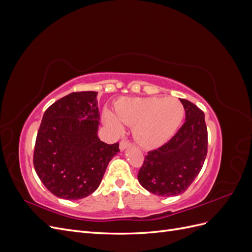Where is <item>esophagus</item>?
I'll list each match as a JSON object with an SVG mask.
<instances>
[{
    "instance_id": "1",
    "label": "esophagus",
    "mask_w": 252,
    "mask_h": 252,
    "mask_svg": "<svg viewBox=\"0 0 252 252\" xmlns=\"http://www.w3.org/2000/svg\"><path fill=\"white\" fill-rule=\"evenodd\" d=\"M130 146H131V143L129 142V141H127V140H122L120 142V149L121 150H125L126 148L130 147Z\"/></svg>"
}]
</instances>
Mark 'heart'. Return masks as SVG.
I'll list each match as a JSON object with an SVG mask.
<instances>
[{
	"instance_id": "b5f03b06",
	"label": "heart",
	"mask_w": 252,
	"mask_h": 252,
	"mask_svg": "<svg viewBox=\"0 0 252 252\" xmlns=\"http://www.w3.org/2000/svg\"><path fill=\"white\" fill-rule=\"evenodd\" d=\"M184 106L175 97H133L125 98L116 106V116L104 112L105 123L114 132L121 133L123 126H133V135L145 148L162 146L178 130L183 118Z\"/></svg>"
}]
</instances>
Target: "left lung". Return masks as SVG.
Returning <instances> with one entry per match:
<instances>
[{
	"mask_svg": "<svg viewBox=\"0 0 252 252\" xmlns=\"http://www.w3.org/2000/svg\"><path fill=\"white\" fill-rule=\"evenodd\" d=\"M185 123L162 147L149 151L138 174L140 184L161 196L183 193L200 173L207 155L208 134L204 112L184 98Z\"/></svg>",
	"mask_w": 252,
	"mask_h": 252,
	"instance_id": "8db88e82",
	"label": "left lung"
}]
</instances>
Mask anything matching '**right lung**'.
<instances>
[{"label": "right lung", "mask_w": 252, "mask_h": 252, "mask_svg": "<svg viewBox=\"0 0 252 252\" xmlns=\"http://www.w3.org/2000/svg\"><path fill=\"white\" fill-rule=\"evenodd\" d=\"M97 93H72L45 111L33 152L34 169L49 191L61 199L79 200L94 192L119 143L102 142Z\"/></svg>", "instance_id": "1"}]
</instances>
